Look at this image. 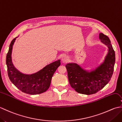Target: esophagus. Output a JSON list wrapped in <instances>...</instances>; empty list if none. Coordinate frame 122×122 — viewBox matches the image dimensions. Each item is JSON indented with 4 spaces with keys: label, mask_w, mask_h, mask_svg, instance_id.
<instances>
[{
    "label": "esophagus",
    "mask_w": 122,
    "mask_h": 122,
    "mask_svg": "<svg viewBox=\"0 0 122 122\" xmlns=\"http://www.w3.org/2000/svg\"><path fill=\"white\" fill-rule=\"evenodd\" d=\"M69 60V57L68 56H66V54H63V55L61 57V60L62 61L63 63H66Z\"/></svg>",
    "instance_id": "obj_1"
}]
</instances>
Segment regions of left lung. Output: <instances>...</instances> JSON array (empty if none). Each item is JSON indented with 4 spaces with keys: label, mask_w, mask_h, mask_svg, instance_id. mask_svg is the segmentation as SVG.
I'll return each mask as SVG.
<instances>
[{
    "label": "left lung",
    "mask_w": 122,
    "mask_h": 122,
    "mask_svg": "<svg viewBox=\"0 0 122 122\" xmlns=\"http://www.w3.org/2000/svg\"><path fill=\"white\" fill-rule=\"evenodd\" d=\"M99 39L107 46L108 52L104 60L97 68L89 72L76 63H69L66 66L69 83L79 93L95 94L109 82L112 76L115 61V52L107 36L100 33Z\"/></svg>",
    "instance_id": "left-lung-1"
}]
</instances>
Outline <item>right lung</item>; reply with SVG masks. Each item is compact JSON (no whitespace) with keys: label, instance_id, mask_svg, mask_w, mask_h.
<instances>
[{"label":"right lung","instance_id":"1","mask_svg":"<svg viewBox=\"0 0 122 122\" xmlns=\"http://www.w3.org/2000/svg\"><path fill=\"white\" fill-rule=\"evenodd\" d=\"M17 38L11 41L6 56L8 74L10 80L18 89L27 94L36 95L46 92L50 86L54 72L60 66V60L48 64L36 73H22L15 68L12 61V48Z\"/></svg>","mask_w":122,"mask_h":122}]
</instances>
